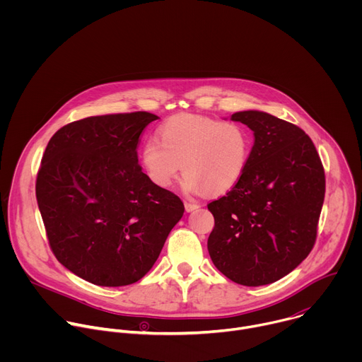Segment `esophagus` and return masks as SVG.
<instances>
[{"label":"esophagus","instance_id":"obj_1","mask_svg":"<svg viewBox=\"0 0 362 362\" xmlns=\"http://www.w3.org/2000/svg\"><path fill=\"white\" fill-rule=\"evenodd\" d=\"M185 209H186V212H193V211L199 209V204L193 203V202H185Z\"/></svg>","mask_w":362,"mask_h":362}]
</instances>
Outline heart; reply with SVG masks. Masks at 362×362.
Returning a JSON list of instances; mask_svg holds the SVG:
<instances>
[{
  "mask_svg": "<svg viewBox=\"0 0 362 362\" xmlns=\"http://www.w3.org/2000/svg\"><path fill=\"white\" fill-rule=\"evenodd\" d=\"M158 139L141 148L147 177L159 187H170L182 170L183 189L190 194H214L232 189L242 177L252 151V133L239 122L180 115L158 130Z\"/></svg>",
  "mask_w": 362,
  "mask_h": 362,
  "instance_id": "obj_1",
  "label": "heart"
}]
</instances>
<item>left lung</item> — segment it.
<instances>
[{
    "mask_svg": "<svg viewBox=\"0 0 362 362\" xmlns=\"http://www.w3.org/2000/svg\"><path fill=\"white\" fill-rule=\"evenodd\" d=\"M230 120L255 136L239 182L208 204L214 265L245 286L272 284L313 250L325 196V173L309 136L269 113L246 110Z\"/></svg>",
    "mask_w": 362,
    "mask_h": 362,
    "instance_id": "8db88e82",
    "label": "left lung"
}]
</instances>
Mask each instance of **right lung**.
I'll use <instances>...</instances> for the list:
<instances>
[{"instance_id": "add662e5", "label": "right lung", "mask_w": 362, "mask_h": 362, "mask_svg": "<svg viewBox=\"0 0 362 362\" xmlns=\"http://www.w3.org/2000/svg\"><path fill=\"white\" fill-rule=\"evenodd\" d=\"M147 112L94 116L49 139L35 196L51 250L81 279L124 286L141 279L182 219L183 202L154 185L137 159Z\"/></svg>"}]
</instances>
